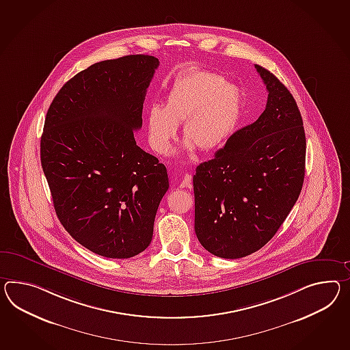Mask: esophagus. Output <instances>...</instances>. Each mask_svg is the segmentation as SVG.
I'll list each match as a JSON object with an SVG mask.
<instances>
[{
  "label": "esophagus",
  "instance_id": "34e87169",
  "mask_svg": "<svg viewBox=\"0 0 350 350\" xmlns=\"http://www.w3.org/2000/svg\"><path fill=\"white\" fill-rule=\"evenodd\" d=\"M191 186V176L189 174H185L183 177H182V180H180V183H179V187L180 188H187Z\"/></svg>",
  "mask_w": 350,
  "mask_h": 350
}]
</instances>
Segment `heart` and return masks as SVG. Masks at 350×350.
<instances>
[{"instance_id":"heart-1","label":"heart","mask_w":350,"mask_h":350,"mask_svg":"<svg viewBox=\"0 0 350 350\" xmlns=\"http://www.w3.org/2000/svg\"><path fill=\"white\" fill-rule=\"evenodd\" d=\"M241 94L225 78L208 70L179 76L164 97L163 107L153 105L146 115L148 140L158 154H167L183 122V149L195 146L213 152L225 144L238 125Z\"/></svg>"}]
</instances>
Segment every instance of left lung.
Returning a JSON list of instances; mask_svg holds the SVG:
<instances>
[{
    "label": "left lung",
    "mask_w": 350,
    "mask_h": 350,
    "mask_svg": "<svg viewBox=\"0 0 350 350\" xmlns=\"http://www.w3.org/2000/svg\"><path fill=\"white\" fill-rule=\"evenodd\" d=\"M256 69L268 92L265 111L193 176L197 239L226 259L265 247L296 204L305 178L306 137L297 103L269 70Z\"/></svg>",
    "instance_id": "1"
}]
</instances>
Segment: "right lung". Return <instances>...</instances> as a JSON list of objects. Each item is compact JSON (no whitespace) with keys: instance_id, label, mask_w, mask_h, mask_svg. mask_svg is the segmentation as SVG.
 <instances>
[{"instance_id":"1","label":"right lung","mask_w":350,"mask_h":350,"mask_svg":"<svg viewBox=\"0 0 350 350\" xmlns=\"http://www.w3.org/2000/svg\"><path fill=\"white\" fill-rule=\"evenodd\" d=\"M159 60H103L60 88L46 112L40 159L57 216L98 256H137L153 238L170 182L164 164L137 146L146 90Z\"/></svg>"}]
</instances>
